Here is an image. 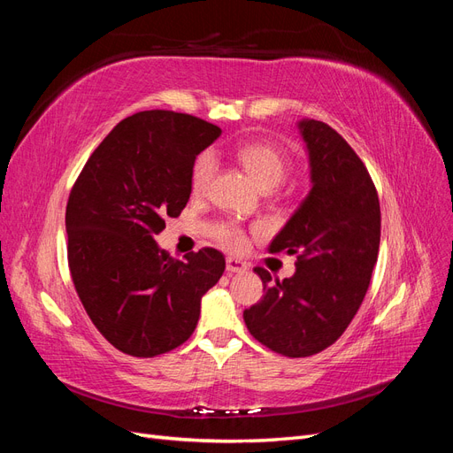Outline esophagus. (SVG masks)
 <instances>
[{
  "label": "esophagus",
  "mask_w": 453,
  "mask_h": 453,
  "mask_svg": "<svg viewBox=\"0 0 453 453\" xmlns=\"http://www.w3.org/2000/svg\"><path fill=\"white\" fill-rule=\"evenodd\" d=\"M226 270L230 272V273H242V272H245L248 270V265L245 263H242L240 258H234V257H228L226 258Z\"/></svg>",
  "instance_id": "esophagus-1"
}]
</instances>
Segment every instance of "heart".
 Returning <instances> with one entry per match:
<instances>
[{"mask_svg": "<svg viewBox=\"0 0 453 453\" xmlns=\"http://www.w3.org/2000/svg\"><path fill=\"white\" fill-rule=\"evenodd\" d=\"M236 158L242 166L248 170L251 180L257 183L258 188L265 187H278L287 173V158L280 153L276 147L268 143H243L236 149ZM215 172V158L211 153H203L198 157L190 175V187L193 193L200 195L208 188L211 177ZM221 240L232 248H240L243 238L236 230H225Z\"/></svg>", "mask_w": 453, "mask_h": 453, "instance_id": "heart-1", "label": "heart"}]
</instances>
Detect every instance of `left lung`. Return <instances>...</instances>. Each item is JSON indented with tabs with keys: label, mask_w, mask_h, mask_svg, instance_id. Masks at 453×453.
<instances>
[{
	"label": "left lung",
	"mask_w": 453,
	"mask_h": 453,
	"mask_svg": "<svg viewBox=\"0 0 453 453\" xmlns=\"http://www.w3.org/2000/svg\"><path fill=\"white\" fill-rule=\"evenodd\" d=\"M310 193L268 245L296 255L291 278L255 268L265 296L243 311L250 333L285 357H308L342 336L366 295L380 248V202L361 158L321 120L300 119Z\"/></svg>",
	"instance_id": "left-lung-1"
}]
</instances>
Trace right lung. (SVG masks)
<instances>
[{
    "label": "right lung",
    "instance_id": "1",
    "mask_svg": "<svg viewBox=\"0 0 453 453\" xmlns=\"http://www.w3.org/2000/svg\"><path fill=\"white\" fill-rule=\"evenodd\" d=\"M221 128L173 111L135 113L107 134L65 208L67 260L88 318L134 357H155L195 333L202 296L225 257L203 248L168 257L155 236L190 198L195 160Z\"/></svg>",
    "mask_w": 453,
    "mask_h": 453
}]
</instances>
